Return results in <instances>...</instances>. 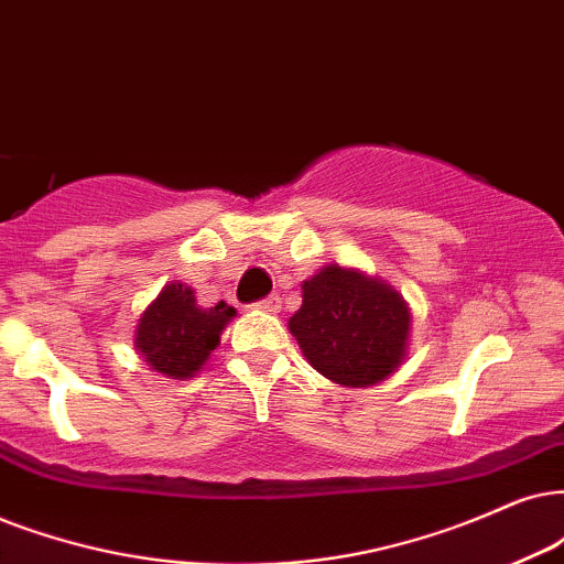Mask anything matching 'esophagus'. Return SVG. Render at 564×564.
Here are the masks:
<instances>
[{
  "instance_id": "obj_1",
  "label": "esophagus",
  "mask_w": 564,
  "mask_h": 564,
  "mask_svg": "<svg viewBox=\"0 0 564 564\" xmlns=\"http://www.w3.org/2000/svg\"><path fill=\"white\" fill-rule=\"evenodd\" d=\"M254 310H260V312H278V310H281V296L270 294V296L262 299V302L254 304Z\"/></svg>"
}]
</instances>
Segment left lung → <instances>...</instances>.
<instances>
[{
  "instance_id": "left-lung-1",
  "label": "left lung",
  "mask_w": 564,
  "mask_h": 564,
  "mask_svg": "<svg viewBox=\"0 0 564 564\" xmlns=\"http://www.w3.org/2000/svg\"><path fill=\"white\" fill-rule=\"evenodd\" d=\"M289 330L312 367L344 388L388 380L409 356L411 306L382 278L325 265L302 283Z\"/></svg>"
}]
</instances>
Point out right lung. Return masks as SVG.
<instances>
[{"mask_svg":"<svg viewBox=\"0 0 564 564\" xmlns=\"http://www.w3.org/2000/svg\"><path fill=\"white\" fill-rule=\"evenodd\" d=\"M234 317L237 310L226 302L199 306L192 286L169 281L142 310L132 344L153 372L169 380H189L220 346V335Z\"/></svg>","mask_w":564,"mask_h":564,"instance_id":"1","label":"right lung"}]
</instances>
